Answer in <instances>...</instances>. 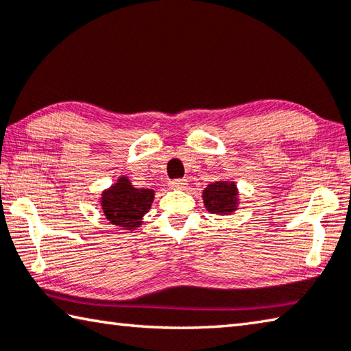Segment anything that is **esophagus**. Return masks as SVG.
Segmentation results:
<instances>
[{
    "label": "esophagus",
    "instance_id": "1",
    "mask_svg": "<svg viewBox=\"0 0 351 351\" xmlns=\"http://www.w3.org/2000/svg\"><path fill=\"white\" fill-rule=\"evenodd\" d=\"M186 187H187L186 180H175L170 182V189H173V190H184Z\"/></svg>",
    "mask_w": 351,
    "mask_h": 351
}]
</instances>
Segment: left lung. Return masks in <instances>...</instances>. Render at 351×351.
Returning a JSON list of instances; mask_svg holds the SVG:
<instances>
[{
    "instance_id": "8db88e82",
    "label": "left lung",
    "mask_w": 351,
    "mask_h": 351,
    "mask_svg": "<svg viewBox=\"0 0 351 351\" xmlns=\"http://www.w3.org/2000/svg\"><path fill=\"white\" fill-rule=\"evenodd\" d=\"M202 202L207 212L215 215H232L239 207V190L234 181L218 180L202 190Z\"/></svg>"
}]
</instances>
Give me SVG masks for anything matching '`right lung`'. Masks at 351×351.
<instances>
[{"mask_svg":"<svg viewBox=\"0 0 351 351\" xmlns=\"http://www.w3.org/2000/svg\"><path fill=\"white\" fill-rule=\"evenodd\" d=\"M155 199L154 189H136L125 175H121L117 182L103 190L99 206L106 219L121 230H136L143 226L144 215L149 212Z\"/></svg>","mask_w":351,"mask_h":351,"instance_id":"1","label":"right lung"}]
</instances>
